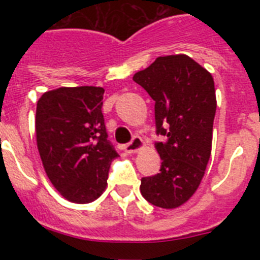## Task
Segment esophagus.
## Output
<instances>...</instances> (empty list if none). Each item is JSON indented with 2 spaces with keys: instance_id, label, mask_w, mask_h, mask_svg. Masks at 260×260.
I'll list each match as a JSON object with an SVG mask.
<instances>
[{
  "instance_id": "obj_1",
  "label": "esophagus",
  "mask_w": 260,
  "mask_h": 260,
  "mask_svg": "<svg viewBox=\"0 0 260 260\" xmlns=\"http://www.w3.org/2000/svg\"><path fill=\"white\" fill-rule=\"evenodd\" d=\"M142 148H143V139H142L141 137H134L133 138V141L125 146V151L130 153L138 152V151L142 150Z\"/></svg>"
}]
</instances>
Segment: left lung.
<instances>
[{
    "label": "left lung",
    "mask_w": 260,
    "mask_h": 260,
    "mask_svg": "<svg viewBox=\"0 0 260 260\" xmlns=\"http://www.w3.org/2000/svg\"><path fill=\"white\" fill-rule=\"evenodd\" d=\"M133 80L155 102L156 133L167 142L155 144L160 173L143 177L141 192L156 207L177 208L201 185L212 148L216 113L211 73L186 54L157 57Z\"/></svg>",
    "instance_id": "1"
}]
</instances>
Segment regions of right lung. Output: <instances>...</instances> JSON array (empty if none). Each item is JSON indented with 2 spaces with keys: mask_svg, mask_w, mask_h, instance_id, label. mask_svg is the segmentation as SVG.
I'll return each mask as SVG.
<instances>
[{
  "mask_svg": "<svg viewBox=\"0 0 260 260\" xmlns=\"http://www.w3.org/2000/svg\"><path fill=\"white\" fill-rule=\"evenodd\" d=\"M103 87H61L43 93L36 107L38 150L45 173L73 203H91L107 187L118 156L108 142Z\"/></svg>",
  "mask_w": 260,
  "mask_h": 260,
  "instance_id": "right-lung-1",
  "label": "right lung"
}]
</instances>
